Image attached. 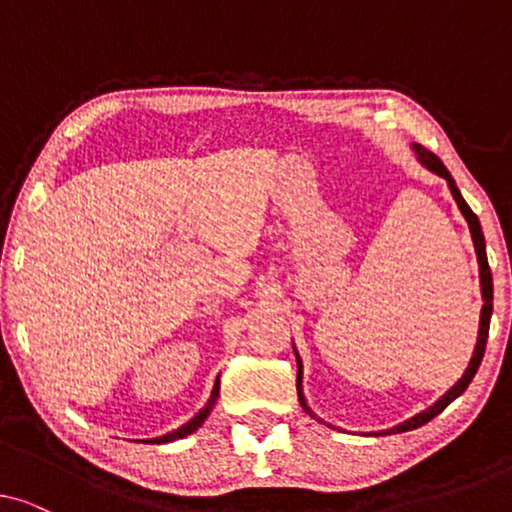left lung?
Masks as SVG:
<instances>
[{"label":"left lung","mask_w":512,"mask_h":512,"mask_svg":"<svg viewBox=\"0 0 512 512\" xmlns=\"http://www.w3.org/2000/svg\"><path fill=\"white\" fill-rule=\"evenodd\" d=\"M415 151H417V156H419V160H422V163L429 167L431 172H436V174H440V177H443L445 181H447V186H450V191H452V195H454V200H457V205H459V209H461V214L466 216V221H468V228H471V237H473V244H475V254H478V263H480V286H482V300H485V305H482V312H480V333H478V345H475V352H473V359H471V363H468V368H466V373H464V377H461V380L454 384V387L447 391V394L440 398V401L436 403V405H431L429 410L426 412H419V415H415L412 419H408V422H403V424H398V426H394V429H389L387 433H403V431H410V429H417V426H422V424H426V422H431L433 417L436 415H440V412H443L447 405H450L454 398L457 396H461L464 394V391L468 389V384H471V380L475 377V373H478V368H480V361H482V356H485V347H487V335H489V319H492V300H494V286H492V270H489V263H487V254H485V235H482V228H480V221H478V216L473 214V209L466 205V200L461 198V193H459V188H457V184H454V179H452V174L447 172V167L440 163V158L436 156V153H431L429 149H424L422 144H415ZM296 361H298V377H296V389H298V401H300V405H303V408L310 412V408H307V403H305V398H303V391H300V380H303V363H300V356L296 354Z\"/></svg>","instance_id":"left-lung-1"}]
</instances>
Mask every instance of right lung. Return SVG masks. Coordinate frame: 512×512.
<instances>
[{
	"label": "right lung",
	"instance_id": "add662e5",
	"mask_svg": "<svg viewBox=\"0 0 512 512\" xmlns=\"http://www.w3.org/2000/svg\"><path fill=\"white\" fill-rule=\"evenodd\" d=\"M216 396H219V380H216V384H214V391H212V396H209V401H207V405L205 408H202L198 415H195L191 422L188 424H184L181 426V429H177V431H172V433H167V436H163V438H153V440H144V443H172V440H177V438H184V436H188V433H193L195 429H198V426L205 422L207 419V415L209 412H212V408H214V403H216Z\"/></svg>",
	"mask_w": 512,
	"mask_h": 512
}]
</instances>
